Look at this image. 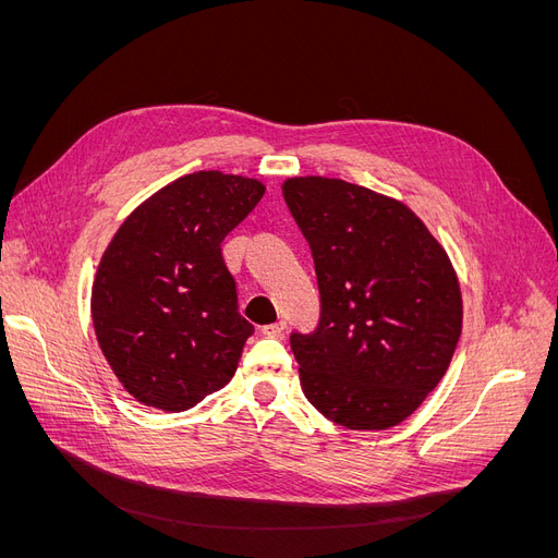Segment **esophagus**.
Wrapping results in <instances>:
<instances>
[{
  "instance_id": "34e87169",
  "label": "esophagus",
  "mask_w": 558,
  "mask_h": 558,
  "mask_svg": "<svg viewBox=\"0 0 558 558\" xmlns=\"http://www.w3.org/2000/svg\"><path fill=\"white\" fill-rule=\"evenodd\" d=\"M284 330H287L284 320H278V324H269V326H262V335H264V337H276V339H280V337L284 335Z\"/></svg>"
}]
</instances>
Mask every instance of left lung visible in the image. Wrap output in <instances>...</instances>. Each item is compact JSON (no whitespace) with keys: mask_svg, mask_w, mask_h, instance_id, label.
<instances>
[{"mask_svg":"<svg viewBox=\"0 0 558 558\" xmlns=\"http://www.w3.org/2000/svg\"><path fill=\"white\" fill-rule=\"evenodd\" d=\"M312 248L318 324L289 337L301 385L348 429H387L441 383L461 335L452 264L407 205L307 175L282 185Z\"/></svg>","mask_w":558,"mask_h":558,"instance_id":"1","label":"left lung"}]
</instances>
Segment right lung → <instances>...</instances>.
I'll return each mask as SVG.
<instances>
[{"instance_id": "obj_1", "label": "right lung", "mask_w": 558, "mask_h": 558, "mask_svg": "<svg viewBox=\"0 0 558 558\" xmlns=\"http://www.w3.org/2000/svg\"><path fill=\"white\" fill-rule=\"evenodd\" d=\"M264 185L196 171L162 187L117 230L93 287L104 355L140 402L185 412L238 371L253 326L221 244Z\"/></svg>"}]
</instances>
